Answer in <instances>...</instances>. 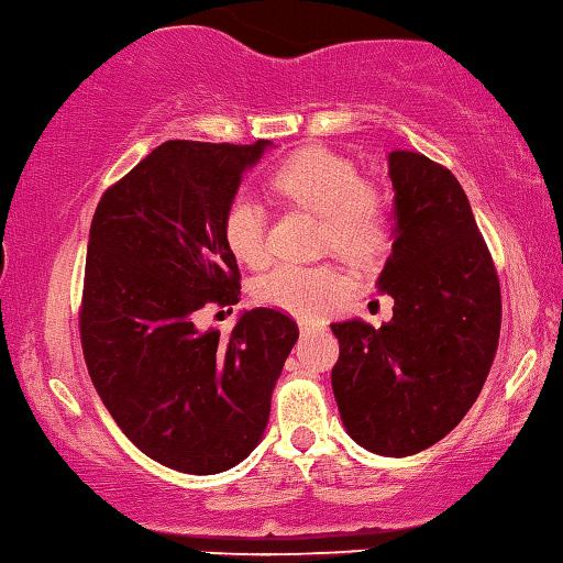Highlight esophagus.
Here are the masks:
<instances>
[{"instance_id": "34e87169", "label": "esophagus", "mask_w": 563, "mask_h": 563, "mask_svg": "<svg viewBox=\"0 0 563 563\" xmlns=\"http://www.w3.org/2000/svg\"><path fill=\"white\" fill-rule=\"evenodd\" d=\"M300 333H310V330H316V328H320V323H316V320H300Z\"/></svg>"}]
</instances>
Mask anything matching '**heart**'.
Returning a JSON list of instances; mask_svg holds the SVG:
<instances>
[{"label": "heart", "instance_id": "1", "mask_svg": "<svg viewBox=\"0 0 563 563\" xmlns=\"http://www.w3.org/2000/svg\"><path fill=\"white\" fill-rule=\"evenodd\" d=\"M271 187L285 200L320 216V245L351 261H371L388 243V210L380 192L363 183L351 159L325 147H302L271 173ZM222 238L235 261L265 263L263 205L238 195L222 218ZM347 290L333 265L278 263L255 280L253 296L267 308L296 318H316Z\"/></svg>", "mask_w": 563, "mask_h": 563}]
</instances>
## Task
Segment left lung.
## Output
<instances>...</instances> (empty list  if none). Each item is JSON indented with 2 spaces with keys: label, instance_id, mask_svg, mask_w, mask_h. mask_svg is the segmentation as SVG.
Here are the masks:
<instances>
[{
  "label": "left lung",
  "instance_id": "1",
  "mask_svg": "<svg viewBox=\"0 0 563 563\" xmlns=\"http://www.w3.org/2000/svg\"><path fill=\"white\" fill-rule=\"evenodd\" d=\"M394 247L378 292L394 318L333 323L330 380L351 439L380 456H413L461 423L484 388L501 333V288L471 202L451 169L388 153Z\"/></svg>",
  "mask_w": 563,
  "mask_h": 563
}]
</instances>
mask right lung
I'll return each instance as SVG.
<instances>
[{
	"label": "right lung",
	"instance_id": "obj_1",
	"mask_svg": "<svg viewBox=\"0 0 563 563\" xmlns=\"http://www.w3.org/2000/svg\"><path fill=\"white\" fill-rule=\"evenodd\" d=\"M267 147L163 142L102 195L89 228V378L122 433L183 474H220L253 453L298 341L296 320L273 308L240 313L230 335L195 323L205 306L238 302L222 218Z\"/></svg>",
	"mask_w": 563,
	"mask_h": 563
}]
</instances>
